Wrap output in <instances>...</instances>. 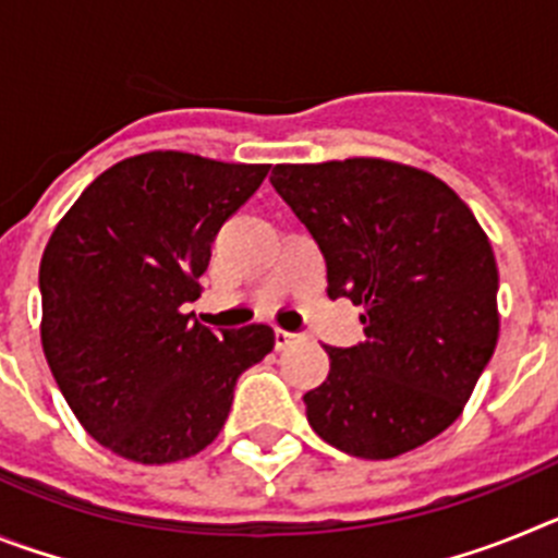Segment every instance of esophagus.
Instances as JSON below:
<instances>
[{"label":"esophagus","mask_w":558,"mask_h":558,"mask_svg":"<svg viewBox=\"0 0 558 558\" xmlns=\"http://www.w3.org/2000/svg\"><path fill=\"white\" fill-rule=\"evenodd\" d=\"M299 340V335L295 332H284V329H276L274 332V347L276 349H288L290 343H295Z\"/></svg>","instance_id":"34e87169"}]
</instances>
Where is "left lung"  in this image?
<instances>
[{
	"instance_id": "8db88e82",
	"label": "left lung",
	"mask_w": 558,
	"mask_h": 558,
	"mask_svg": "<svg viewBox=\"0 0 558 558\" xmlns=\"http://www.w3.org/2000/svg\"><path fill=\"white\" fill-rule=\"evenodd\" d=\"M270 184L324 254L329 299L363 307L366 338L327 347L307 422L349 456L416 450L461 416L495 354L489 236L445 181L393 161L276 165Z\"/></svg>"
}]
</instances>
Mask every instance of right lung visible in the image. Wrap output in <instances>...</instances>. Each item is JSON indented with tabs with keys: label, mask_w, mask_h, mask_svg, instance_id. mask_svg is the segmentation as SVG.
Returning a JSON list of instances; mask_svg holds the SVG:
<instances>
[{
	"label": "right lung",
	"mask_w": 558,
	"mask_h": 558,
	"mask_svg": "<svg viewBox=\"0 0 558 558\" xmlns=\"http://www.w3.org/2000/svg\"><path fill=\"white\" fill-rule=\"evenodd\" d=\"M268 165L179 150L142 153L83 190L38 270L41 343L86 433L136 463L190 458L218 438L240 374L274 329H209L201 295L220 226L259 190Z\"/></svg>",
	"instance_id": "1"
}]
</instances>
